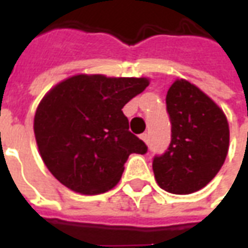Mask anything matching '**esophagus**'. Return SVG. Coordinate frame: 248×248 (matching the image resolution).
<instances>
[{
  "label": "esophagus",
  "instance_id": "1",
  "mask_svg": "<svg viewBox=\"0 0 248 248\" xmlns=\"http://www.w3.org/2000/svg\"><path fill=\"white\" fill-rule=\"evenodd\" d=\"M140 140H143L146 145H149V134L147 133H143V134L140 135Z\"/></svg>",
  "mask_w": 248,
  "mask_h": 248
}]
</instances>
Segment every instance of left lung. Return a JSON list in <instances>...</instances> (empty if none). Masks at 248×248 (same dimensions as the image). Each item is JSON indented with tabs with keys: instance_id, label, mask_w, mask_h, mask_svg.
<instances>
[{
	"instance_id": "8db88e82",
	"label": "left lung",
	"mask_w": 248,
	"mask_h": 248,
	"mask_svg": "<svg viewBox=\"0 0 248 248\" xmlns=\"http://www.w3.org/2000/svg\"><path fill=\"white\" fill-rule=\"evenodd\" d=\"M166 108L171 142L153 159L156 182L172 194L198 191L223 166L230 142L227 118L211 98L186 79H177L169 89Z\"/></svg>"
}]
</instances>
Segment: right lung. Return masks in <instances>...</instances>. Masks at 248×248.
Instances as JSON below:
<instances>
[{"instance_id":"right-lung-1","label":"right lung","mask_w":248,"mask_h":248,"mask_svg":"<svg viewBox=\"0 0 248 248\" xmlns=\"http://www.w3.org/2000/svg\"><path fill=\"white\" fill-rule=\"evenodd\" d=\"M147 86V78L79 74L53 87L34 117L35 140L49 171L81 194L113 188L130 154L147 153L122 111Z\"/></svg>"}]
</instances>
